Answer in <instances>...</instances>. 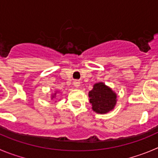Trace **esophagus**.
I'll list each match as a JSON object with an SVG mask.
<instances>
[{
    "label": "esophagus",
    "mask_w": 158,
    "mask_h": 158,
    "mask_svg": "<svg viewBox=\"0 0 158 158\" xmlns=\"http://www.w3.org/2000/svg\"><path fill=\"white\" fill-rule=\"evenodd\" d=\"M74 86H76V87H79V81H75Z\"/></svg>",
    "instance_id": "1"
}]
</instances>
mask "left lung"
Wrapping results in <instances>:
<instances>
[{
    "label": "left lung",
    "instance_id": "obj_1",
    "mask_svg": "<svg viewBox=\"0 0 158 158\" xmlns=\"http://www.w3.org/2000/svg\"><path fill=\"white\" fill-rule=\"evenodd\" d=\"M89 103L94 111L98 114H106L113 110L117 103L115 93L104 82H97L89 92Z\"/></svg>",
    "mask_w": 158,
    "mask_h": 158
}]
</instances>
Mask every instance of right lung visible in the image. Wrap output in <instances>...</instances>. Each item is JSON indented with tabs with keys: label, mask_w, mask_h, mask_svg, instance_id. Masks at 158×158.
I'll return each mask as SVG.
<instances>
[{
	"label": "right lung",
	"mask_w": 158,
	"mask_h": 158,
	"mask_svg": "<svg viewBox=\"0 0 158 158\" xmlns=\"http://www.w3.org/2000/svg\"><path fill=\"white\" fill-rule=\"evenodd\" d=\"M56 93H57V92H56ZM56 93H55V94H54V95H52V97H51V99H53V98H55V95H56Z\"/></svg>",
	"instance_id": "1"
}]
</instances>
